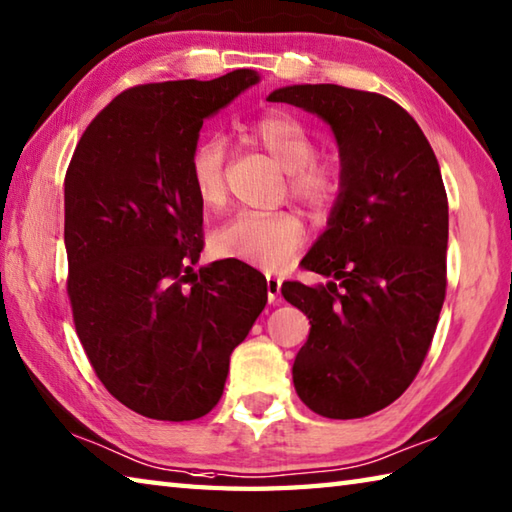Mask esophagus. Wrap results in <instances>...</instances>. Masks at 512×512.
I'll use <instances>...</instances> for the list:
<instances>
[{"label":"esophagus","mask_w":512,"mask_h":512,"mask_svg":"<svg viewBox=\"0 0 512 512\" xmlns=\"http://www.w3.org/2000/svg\"><path fill=\"white\" fill-rule=\"evenodd\" d=\"M280 288H282V277L268 275L266 277V291H268V302L275 304L277 297H280Z\"/></svg>","instance_id":"1"}]
</instances>
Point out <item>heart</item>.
I'll return each mask as SVG.
<instances>
[{
    "instance_id": "obj_1",
    "label": "heart",
    "mask_w": 512,
    "mask_h": 512,
    "mask_svg": "<svg viewBox=\"0 0 512 512\" xmlns=\"http://www.w3.org/2000/svg\"><path fill=\"white\" fill-rule=\"evenodd\" d=\"M246 134L273 156L288 172V192L311 210H327L345 188V172L333 156L315 154V138L300 120L284 111H271L248 123ZM226 141L219 136L203 138L192 147L188 176L203 206L224 201ZM306 230L293 212L244 210L228 219L212 237L219 257H232L259 268H282L304 246Z\"/></svg>"
}]
</instances>
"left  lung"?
Returning a JSON list of instances; mask_svg holds the SVG:
<instances>
[{
    "label": "left lung",
    "instance_id": "8db88e82",
    "mask_svg": "<svg viewBox=\"0 0 512 512\" xmlns=\"http://www.w3.org/2000/svg\"><path fill=\"white\" fill-rule=\"evenodd\" d=\"M318 114L338 141L345 188L302 259L327 284L284 282L311 322L293 362L302 403L327 418L383 410L412 385L445 300L448 194L421 127L380 94L293 85L268 96Z\"/></svg>",
    "mask_w": 512,
    "mask_h": 512
}]
</instances>
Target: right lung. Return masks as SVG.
Returning <instances> with one entry per match:
<instances>
[{
  "label": "right lung",
  "mask_w": 512,
  "mask_h": 512,
  "mask_svg": "<svg viewBox=\"0 0 512 512\" xmlns=\"http://www.w3.org/2000/svg\"><path fill=\"white\" fill-rule=\"evenodd\" d=\"M259 76L138 85L91 120L64 176L73 324L107 392L156 421H194L224 394L230 353L266 306L239 259L201 266L203 203L188 159L203 120Z\"/></svg>",
  "instance_id": "right-lung-1"
}]
</instances>
